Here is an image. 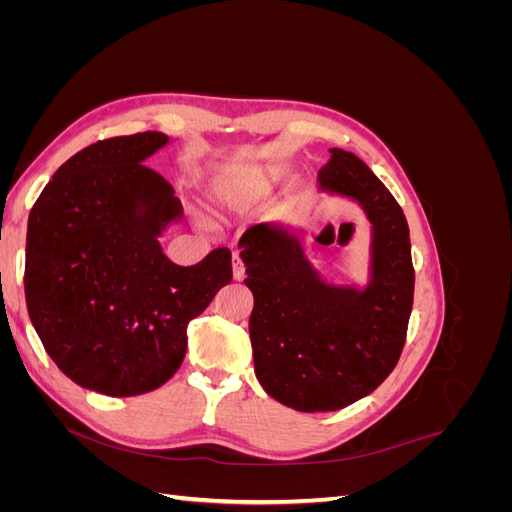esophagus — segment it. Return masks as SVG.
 I'll return each instance as SVG.
<instances>
[{
  "instance_id": "esophagus-1",
  "label": "esophagus",
  "mask_w": 512,
  "mask_h": 512,
  "mask_svg": "<svg viewBox=\"0 0 512 512\" xmlns=\"http://www.w3.org/2000/svg\"><path fill=\"white\" fill-rule=\"evenodd\" d=\"M232 277H235L237 282H241L245 277V267H243V260H241L239 252L232 254Z\"/></svg>"
}]
</instances>
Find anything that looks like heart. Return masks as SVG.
Instances as JSON below:
<instances>
[{
    "label": "heart",
    "instance_id": "obj_1",
    "mask_svg": "<svg viewBox=\"0 0 512 512\" xmlns=\"http://www.w3.org/2000/svg\"><path fill=\"white\" fill-rule=\"evenodd\" d=\"M273 179L258 173H222L215 177L213 188L220 200L228 205L243 207L271 190Z\"/></svg>",
    "mask_w": 512,
    "mask_h": 512
}]
</instances>
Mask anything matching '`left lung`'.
<instances>
[{
	"instance_id": "left-lung-1",
	"label": "left lung",
	"mask_w": 512,
	"mask_h": 512,
	"mask_svg": "<svg viewBox=\"0 0 512 512\" xmlns=\"http://www.w3.org/2000/svg\"><path fill=\"white\" fill-rule=\"evenodd\" d=\"M320 190L348 196L371 222L365 288L324 282L297 230L256 224L239 241L254 294L256 378L299 412H333L376 391L406 344L414 267L406 215L371 168L344 149L318 173Z\"/></svg>"
}]
</instances>
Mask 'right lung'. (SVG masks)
I'll return each instance as SVG.
<instances>
[{
	"label": "right lung",
	"instance_id": "add662e5",
	"mask_svg": "<svg viewBox=\"0 0 512 512\" xmlns=\"http://www.w3.org/2000/svg\"><path fill=\"white\" fill-rule=\"evenodd\" d=\"M166 143L162 132H138L85 147L29 213V318L55 365L102 395H143L173 378L190 320L232 280L228 247L192 267L162 252L158 239L183 209L145 160Z\"/></svg>",
	"mask_w": 512,
	"mask_h": 512
}]
</instances>
